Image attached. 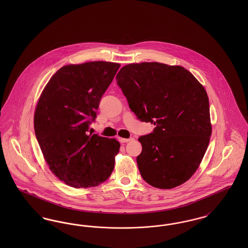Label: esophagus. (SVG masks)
<instances>
[{
	"label": "esophagus",
	"mask_w": 248,
	"mask_h": 248,
	"mask_svg": "<svg viewBox=\"0 0 248 248\" xmlns=\"http://www.w3.org/2000/svg\"><path fill=\"white\" fill-rule=\"evenodd\" d=\"M134 139L133 138H130V139H120V142L121 143H126V142H129L131 141V140H133Z\"/></svg>",
	"instance_id": "1"
}]
</instances>
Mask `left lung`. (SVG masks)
Returning a JSON list of instances; mask_svg holds the SVG:
<instances>
[{"label":"left lung","instance_id":"left-lung-1","mask_svg":"<svg viewBox=\"0 0 248 248\" xmlns=\"http://www.w3.org/2000/svg\"><path fill=\"white\" fill-rule=\"evenodd\" d=\"M116 81L138 119L155 125L139 139L137 164L143 179L165 189L186 182L199 167L212 133L203 86L183 67L158 62L126 65Z\"/></svg>","mask_w":248,"mask_h":248}]
</instances>
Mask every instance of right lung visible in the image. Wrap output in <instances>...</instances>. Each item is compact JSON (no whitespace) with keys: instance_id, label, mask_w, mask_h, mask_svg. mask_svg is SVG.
<instances>
[{"instance_id":"add662e5","label":"right lung","mask_w":248,"mask_h":248,"mask_svg":"<svg viewBox=\"0 0 248 248\" xmlns=\"http://www.w3.org/2000/svg\"><path fill=\"white\" fill-rule=\"evenodd\" d=\"M118 63L67 65L45 87L34 113L36 139L50 170L73 188L94 187L111 175L120 143L89 132Z\"/></svg>"}]
</instances>
